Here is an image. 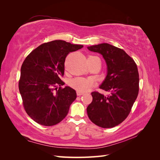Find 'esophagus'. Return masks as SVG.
<instances>
[{
	"label": "esophagus",
	"instance_id": "34e87169",
	"mask_svg": "<svg viewBox=\"0 0 160 160\" xmlns=\"http://www.w3.org/2000/svg\"><path fill=\"white\" fill-rule=\"evenodd\" d=\"M83 94H84L83 92H81V91H77V95H78V96H81V95H83Z\"/></svg>",
	"mask_w": 160,
	"mask_h": 160
}]
</instances>
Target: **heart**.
I'll return each mask as SVG.
<instances>
[{"instance_id": "1", "label": "heart", "mask_w": 160, "mask_h": 160, "mask_svg": "<svg viewBox=\"0 0 160 160\" xmlns=\"http://www.w3.org/2000/svg\"><path fill=\"white\" fill-rule=\"evenodd\" d=\"M96 57L89 56L88 60H90ZM93 85V82L90 79L83 78V77H76V78L72 79L69 82V85L78 91L85 92L89 90Z\"/></svg>"}]
</instances>
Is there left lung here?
Masks as SVG:
<instances>
[{
    "instance_id": "left-lung-1",
    "label": "left lung",
    "mask_w": 160,
    "mask_h": 160,
    "mask_svg": "<svg viewBox=\"0 0 160 160\" xmlns=\"http://www.w3.org/2000/svg\"><path fill=\"white\" fill-rule=\"evenodd\" d=\"M103 55L108 74L99 88L108 91L105 96L91 93L92 102L87 108L92 122L103 128L118 125L127 118L139 93V72L136 63L123 49L108 43L88 47Z\"/></svg>"
}]
</instances>
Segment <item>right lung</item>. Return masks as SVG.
<instances>
[{
    "label": "right lung",
    "instance_id": "add662e5",
    "mask_svg": "<svg viewBox=\"0 0 160 160\" xmlns=\"http://www.w3.org/2000/svg\"><path fill=\"white\" fill-rule=\"evenodd\" d=\"M82 47L65 41H52L38 46L23 61L19 91L25 111L37 123L52 126L68 113L77 93L70 87L62 88L65 83L60 77L64 75L67 55ZM57 85L58 90L54 88Z\"/></svg>",
    "mask_w": 160,
    "mask_h": 160
}]
</instances>
